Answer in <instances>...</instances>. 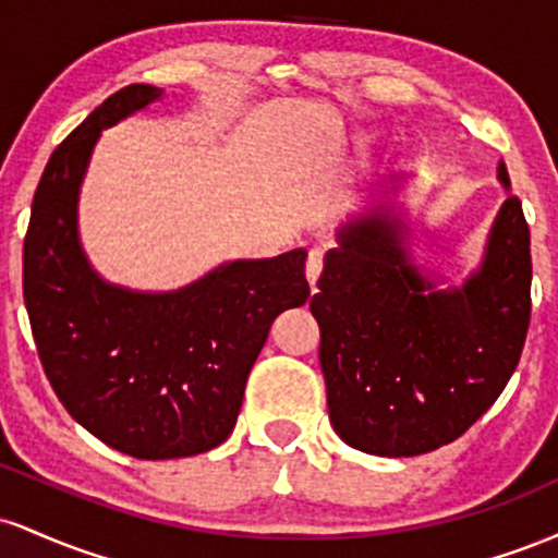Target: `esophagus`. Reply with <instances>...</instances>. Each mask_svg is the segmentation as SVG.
Listing matches in <instances>:
<instances>
[{"instance_id": "34e87169", "label": "esophagus", "mask_w": 558, "mask_h": 558, "mask_svg": "<svg viewBox=\"0 0 558 558\" xmlns=\"http://www.w3.org/2000/svg\"><path fill=\"white\" fill-rule=\"evenodd\" d=\"M319 272H323V252H319V248H312L310 257H306V280H310L312 291H315Z\"/></svg>"}]
</instances>
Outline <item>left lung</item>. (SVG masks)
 <instances>
[{"label": "left lung", "instance_id": "obj_1", "mask_svg": "<svg viewBox=\"0 0 558 558\" xmlns=\"http://www.w3.org/2000/svg\"><path fill=\"white\" fill-rule=\"evenodd\" d=\"M506 202L483 262L438 288L409 254L390 194L338 228L310 301L332 430L375 457H420L470 430L501 396L530 325V228L498 162Z\"/></svg>", "mask_w": 558, "mask_h": 558}]
</instances>
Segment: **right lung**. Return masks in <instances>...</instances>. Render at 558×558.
Returning <instances> with one entry per match:
<instances>
[{
    "mask_svg": "<svg viewBox=\"0 0 558 558\" xmlns=\"http://www.w3.org/2000/svg\"><path fill=\"white\" fill-rule=\"evenodd\" d=\"M133 83L88 114L49 157L23 246V296L44 373L70 417L136 459L220 446L280 312L310 299L304 248L235 259L178 291H131L88 265L78 198L105 128L162 99Z\"/></svg>",
    "mask_w": 558,
    "mask_h": 558,
    "instance_id": "add662e5",
    "label": "right lung"
}]
</instances>
